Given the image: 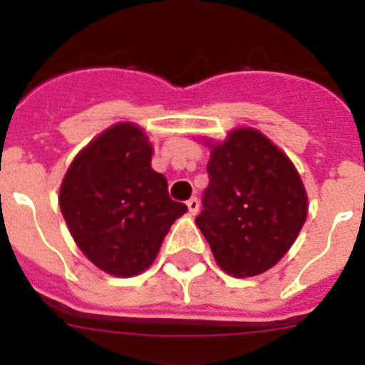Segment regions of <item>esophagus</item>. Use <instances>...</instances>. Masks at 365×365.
Returning a JSON list of instances; mask_svg holds the SVG:
<instances>
[{"label": "esophagus", "instance_id": "34e87169", "mask_svg": "<svg viewBox=\"0 0 365 365\" xmlns=\"http://www.w3.org/2000/svg\"><path fill=\"white\" fill-rule=\"evenodd\" d=\"M186 205H188V212L192 213V215H196V213H198V210H200L198 198H190L188 202H186Z\"/></svg>", "mask_w": 365, "mask_h": 365}]
</instances>
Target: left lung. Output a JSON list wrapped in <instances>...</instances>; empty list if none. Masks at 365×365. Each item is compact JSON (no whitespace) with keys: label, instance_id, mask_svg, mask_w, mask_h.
I'll return each mask as SVG.
<instances>
[{"label":"left lung","instance_id":"left-lung-1","mask_svg":"<svg viewBox=\"0 0 365 365\" xmlns=\"http://www.w3.org/2000/svg\"><path fill=\"white\" fill-rule=\"evenodd\" d=\"M210 185L196 225L215 262L235 277L271 269L294 245L308 215L297 167L256 130L235 128L223 142L205 140Z\"/></svg>","mask_w":365,"mask_h":365}]
</instances>
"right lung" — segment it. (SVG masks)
<instances>
[{
	"mask_svg": "<svg viewBox=\"0 0 365 365\" xmlns=\"http://www.w3.org/2000/svg\"><path fill=\"white\" fill-rule=\"evenodd\" d=\"M153 148L134 123L98 134L68 165L59 207L76 246L115 277L153 264L171 225L188 210L173 202L167 179L152 169Z\"/></svg>",
	"mask_w": 365,
	"mask_h": 365,
	"instance_id": "obj_1",
	"label": "right lung"
}]
</instances>
